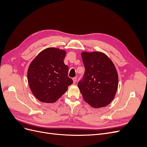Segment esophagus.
<instances>
[{
  "label": "esophagus",
  "mask_w": 147,
  "mask_h": 147,
  "mask_svg": "<svg viewBox=\"0 0 147 147\" xmlns=\"http://www.w3.org/2000/svg\"><path fill=\"white\" fill-rule=\"evenodd\" d=\"M73 81H74V83H76V82H77V77L73 78Z\"/></svg>",
  "instance_id": "obj_1"
}]
</instances>
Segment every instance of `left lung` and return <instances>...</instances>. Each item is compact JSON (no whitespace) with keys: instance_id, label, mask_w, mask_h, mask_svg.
<instances>
[{"instance_id":"1","label":"left lung","mask_w":147,"mask_h":147,"mask_svg":"<svg viewBox=\"0 0 147 147\" xmlns=\"http://www.w3.org/2000/svg\"><path fill=\"white\" fill-rule=\"evenodd\" d=\"M85 71L78 86L83 99L96 109L104 107L115 98L118 86L116 67L109 57L100 51L81 53Z\"/></svg>"}]
</instances>
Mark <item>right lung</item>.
Returning <instances> with one entry per match:
<instances>
[{
  "label": "right lung",
  "mask_w": 147,
  "mask_h": 147,
  "mask_svg": "<svg viewBox=\"0 0 147 147\" xmlns=\"http://www.w3.org/2000/svg\"><path fill=\"white\" fill-rule=\"evenodd\" d=\"M66 51L50 47L39 53L28 70V81L32 94L45 103H53L68 90L73 80L64 63Z\"/></svg>",
  "instance_id": "add662e5"
}]
</instances>
